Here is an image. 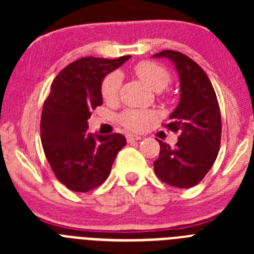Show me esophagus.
Returning <instances> with one entry per match:
<instances>
[{"label":"esophagus","instance_id":"34e87169","mask_svg":"<svg viewBox=\"0 0 254 254\" xmlns=\"http://www.w3.org/2000/svg\"><path fill=\"white\" fill-rule=\"evenodd\" d=\"M126 138H127V141H128V142H133V141H138V140H141V136H137V134H127V136H126Z\"/></svg>","mask_w":254,"mask_h":254}]
</instances>
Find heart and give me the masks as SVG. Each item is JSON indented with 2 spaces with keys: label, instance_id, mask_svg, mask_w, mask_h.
Segmentation results:
<instances>
[{
  "label": "heart",
  "instance_id": "b5f03b06",
  "mask_svg": "<svg viewBox=\"0 0 254 254\" xmlns=\"http://www.w3.org/2000/svg\"><path fill=\"white\" fill-rule=\"evenodd\" d=\"M134 72L147 86L154 91H161L169 85L170 73L165 67L155 64L151 61H142L134 66ZM122 84V76L120 72L108 73L102 81L100 91L105 102H114L118 99ZM156 113L152 111L142 109H127L118 117V121L122 126L131 131H142L156 120Z\"/></svg>",
  "mask_w": 254,
  "mask_h": 254
}]
</instances>
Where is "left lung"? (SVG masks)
Returning <instances> with one entry per match:
<instances>
[{
	"label": "left lung",
	"mask_w": 254,
	"mask_h": 254,
	"mask_svg": "<svg viewBox=\"0 0 254 254\" xmlns=\"http://www.w3.org/2000/svg\"><path fill=\"white\" fill-rule=\"evenodd\" d=\"M154 57L172 61L181 81V100L164 127L178 132L176 147L159 141L155 174L164 183L190 188L205 178L217 158L221 141V114L210 78L193 60L181 52L161 51Z\"/></svg>",
	"instance_id": "8db88e82"
}]
</instances>
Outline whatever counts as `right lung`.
I'll return each mask as SVG.
<instances>
[{"mask_svg":"<svg viewBox=\"0 0 254 254\" xmlns=\"http://www.w3.org/2000/svg\"><path fill=\"white\" fill-rule=\"evenodd\" d=\"M129 57L80 58L52 82L40 120L42 146L55 176L73 192H89L103 185L126 145L121 133H90L87 120L103 104V78Z\"/></svg>","mask_w":254,"mask_h":254,"instance_id":"1","label":"right lung"}]
</instances>
